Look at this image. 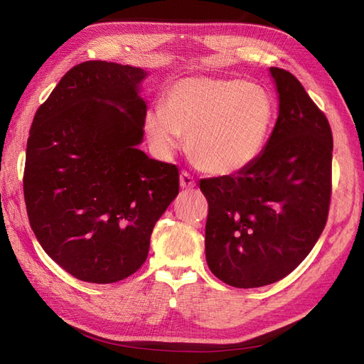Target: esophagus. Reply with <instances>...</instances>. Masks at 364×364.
Here are the masks:
<instances>
[{
  "instance_id": "esophagus-1",
  "label": "esophagus",
  "mask_w": 364,
  "mask_h": 364,
  "mask_svg": "<svg viewBox=\"0 0 364 364\" xmlns=\"http://www.w3.org/2000/svg\"><path fill=\"white\" fill-rule=\"evenodd\" d=\"M181 186L182 188H193V186H196V182H194V178L188 173V171H182L181 173Z\"/></svg>"
}]
</instances>
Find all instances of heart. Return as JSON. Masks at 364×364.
Listing matches in <instances>:
<instances>
[{
	"label": "heart",
	"instance_id": "b5f03b06",
	"mask_svg": "<svg viewBox=\"0 0 364 364\" xmlns=\"http://www.w3.org/2000/svg\"><path fill=\"white\" fill-rule=\"evenodd\" d=\"M273 115L272 97L258 85L191 77L170 87L167 107L150 109L146 130L161 155H171L188 135L191 155L203 170L232 174L258 158Z\"/></svg>",
	"mask_w": 364,
	"mask_h": 364
}]
</instances>
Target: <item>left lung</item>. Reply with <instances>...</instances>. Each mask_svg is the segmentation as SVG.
Returning a JSON list of instances; mask_svg holds the SVG:
<instances>
[{"label":"left lung","mask_w":364,"mask_h":364,"mask_svg":"<svg viewBox=\"0 0 364 364\" xmlns=\"http://www.w3.org/2000/svg\"><path fill=\"white\" fill-rule=\"evenodd\" d=\"M279 115L266 149L237 174L200 181L205 249L215 277L255 289L290 274L323 232L333 191V132L296 77L272 67Z\"/></svg>","instance_id":"obj_1"}]
</instances>
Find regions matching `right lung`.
I'll list each match as a JSON object with an SVG mask.
<instances>
[{"mask_svg": "<svg viewBox=\"0 0 364 364\" xmlns=\"http://www.w3.org/2000/svg\"><path fill=\"white\" fill-rule=\"evenodd\" d=\"M146 75L130 65L82 62L33 118L23 179L30 226L48 257L80 281L134 274L179 194L178 167L136 149L147 114L138 85Z\"/></svg>", "mask_w": 364, "mask_h": 364, "instance_id": "right-lung-1", "label": "right lung"}]
</instances>
